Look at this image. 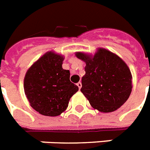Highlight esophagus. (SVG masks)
Returning a JSON list of instances; mask_svg holds the SVG:
<instances>
[{"mask_svg": "<svg viewBox=\"0 0 150 150\" xmlns=\"http://www.w3.org/2000/svg\"><path fill=\"white\" fill-rule=\"evenodd\" d=\"M76 85H77V87H79V89L81 90V87H82V84H81V82H78L77 83H76Z\"/></svg>", "mask_w": 150, "mask_h": 150, "instance_id": "1", "label": "esophagus"}]
</instances>
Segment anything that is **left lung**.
I'll list each match as a JSON object with an SVG mask.
<instances>
[{"instance_id": "1", "label": "left lung", "mask_w": 150, "mask_h": 150, "mask_svg": "<svg viewBox=\"0 0 150 150\" xmlns=\"http://www.w3.org/2000/svg\"><path fill=\"white\" fill-rule=\"evenodd\" d=\"M86 63L81 91L94 109L111 112L124 104L132 92V74L126 63L108 50L100 48L94 56L76 52Z\"/></svg>"}]
</instances>
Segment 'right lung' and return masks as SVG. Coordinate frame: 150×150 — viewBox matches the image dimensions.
Masks as SVG:
<instances>
[{"label": "right lung", "mask_w": 150, "mask_h": 150, "mask_svg": "<svg viewBox=\"0 0 150 150\" xmlns=\"http://www.w3.org/2000/svg\"><path fill=\"white\" fill-rule=\"evenodd\" d=\"M63 56L48 52L28 69L24 90L30 105L45 116H57L67 108L78 87L69 81V71L62 67Z\"/></svg>", "instance_id": "add662e5"}]
</instances>
